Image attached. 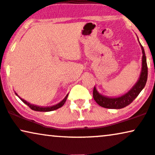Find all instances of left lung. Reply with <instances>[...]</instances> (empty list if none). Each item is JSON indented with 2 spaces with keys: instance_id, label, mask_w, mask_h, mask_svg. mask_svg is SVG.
Instances as JSON below:
<instances>
[{
  "instance_id": "left-lung-1",
  "label": "left lung",
  "mask_w": 155,
  "mask_h": 155,
  "mask_svg": "<svg viewBox=\"0 0 155 155\" xmlns=\"http://www.w3.org/2000/svg\"><path fill=\"white\" fill-rule=\"evenodd\" d=\"M141 45V44H140ZM142 50V72L137 83L134 85V87L127 92L126 94L121 96L120 97L117 98H110L104 97V96L100 94L97 91V89L94 87L93 90V97L98 104L101 107H104L107 109H121L127 106L130 105L133 101L136 99V97L139 95L143 88L145 87V84L147 80V59L145 53L143 46L141 45Z\"/></svg>"
}]
</instances>
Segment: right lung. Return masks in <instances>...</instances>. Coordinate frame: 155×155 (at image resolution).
Returning a JSON list of instances; mask_svg holds the SVG:
<instances>
[{"mask_svg":"<svg viewBox=\"0 0 155 155\" xmlns=\"http://www.w3.org/2000/svg\"><path fill=\"white\" fill-rule=\"evenodd\" d=\"M15 94H16L18 96V94L16 93H15ZM68 95L67 94L66 96V97L64 98V99L62 100L61 102H59L58 104H57L56 105H54V106H51V107H38V106H36V105H34V104H31L27 102V101H25V100H23V99H21V98H20L21 100L23 101V103L25 104L26 105H28L30 108L32 109V110H34V111H54V110H56V109H57L58 108H60V107H61L62 106H63L64 104V103L66 102V99H67L68 97Z\"/></svg>","mask_w":155,"mask_h":155,"instance_id":"obj_1","label":"right lung"}]
</instances>
